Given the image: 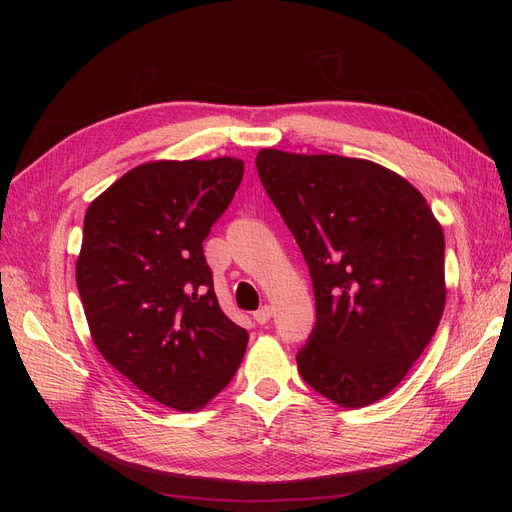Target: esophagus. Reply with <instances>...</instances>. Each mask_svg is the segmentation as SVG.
Listing matches in <instances>:
<instances>
[{"label":"esophagus","instance_id":"obj_1","mask_svg":"<svg viewBox=\"0 0 512 512\" xmlns=\"http://www.w3.org/2000/svg\"><path fill=\"white\" fill-rule=\"evenodd\" d=\"M271 316H273V307H271V305H262V307L258 309V312H254V320H256L258 324L269 322Z\"/></svg>","mask_w":512,"mask_h":512}]
</instances>
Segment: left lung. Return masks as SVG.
<instances>
[{"label": "left lung", "instance_id": "obj_1", "mask_svg": "<svg viewBox=\"0 0 512 512\" xmlns=\"http://www.w3.org/2000/svg\"><path fill=\"white\" fill-rule=\"evenodd\" d=\"M256 168L314 284L316 327L299 374L337 406L374 404L440 324L442 226L412 183L376 162L262 149Z\"/></svg>", "mask_w": 512, "mask_h": 512}]
</instances>
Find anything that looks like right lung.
Returning <instances> with one entry per match:
<instances>
[{"label":"right lung","instance_id":"add662e5","mask_svg":"<svg viewBox=\"0 0 512 512\" xmlns=\"http://www.w3.org/2000/svg\"><path fill=\"white\" fill-rule=\"evenodd\" d=\"M241 179L237 158L147 162L85 213L76 286L94 344L136 389L181 412L224 389L250 339L222 312L203 254Z\"/></svg>","mask_w":512,"mask_h":512}]
</instances>
